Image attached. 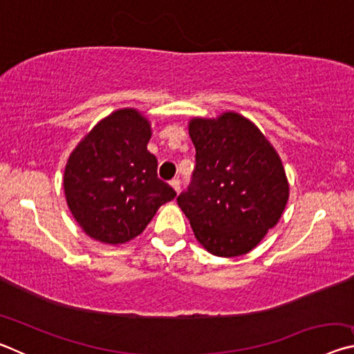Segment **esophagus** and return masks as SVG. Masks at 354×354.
I'll return each mask as SVG.
<instances>
[{
    "mask_svg": "<svg viewBox=\"0 0 354 354\" xmlns=\"http://www.w3.org/2000/svg\"><path fill=\"white\" fill-rule=\"evenodd\" d=\"M170 185H171L173 189H175L176 194H179V190H181V179H179V178L171 179V181H170Z\"/></svg>",
    "mask_w": 354,
    "mask_h": 354,
    "instance_id": "1",
    "label": "esophagus"
}]
</instances>
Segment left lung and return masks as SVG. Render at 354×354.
<instances>
[{
    "label": "left lung",
    "instance_id": "obj_1",
    "mask_svg": "<svg viewBox=\"0 0 354 354\" xmlns=\"http://www.w3.org/2000/svg\"><path fill=\"white\" fill-rule=\"evenodd\" d=\"M195 170L176 201L209 253H248L278 223L289 200L283 162L259 128L241 113L192 118Z\"/></svg>",
    "mask_w": 354,
    "mask_h": 354
}]
</instances>
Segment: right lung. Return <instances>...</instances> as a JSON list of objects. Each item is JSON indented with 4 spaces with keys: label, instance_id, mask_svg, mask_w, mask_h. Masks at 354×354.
<instances>
[{
    "label": "right lung",
    "instance_id": "obj_1",
    "mask_svg": "<svg viewBox=\"0 0 354 354\" xmlns=\"http://www.w3.org/2000/svg\"><path fill=\"white\" fill-rule=\"evenodd\" d=\"M151 127L137 109H118L95 124L71 151L64 190L77 225L95 241L118 245L142 234L176 192L158 178L147 149Z\"/></svg>",
    "mask_w": 354,
    "mask_h": 354
}]
</instances>
